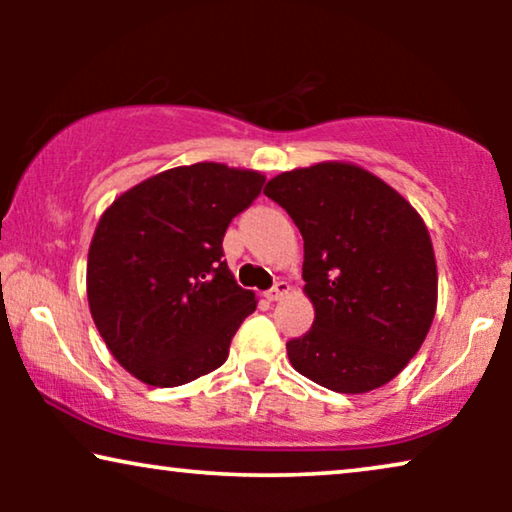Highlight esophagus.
Wrapping results in <instances>:
<instances>
[{"label": "esophagus", "instance_id": "34e87169", "mask_svg": "<svg viewBox=\"0 0 512 512\" xmlns=\"http://www.w3.org/2000/svg\"><path fill=\"white\" fill-rule=\"evenodd\" d=\"M286 293H289V284H286V282H277L268 293H265V298H268L270 303H275V300L286 296Z\"/></svg>", "mask_w": 512, "mask_h": 512}]
</instances>
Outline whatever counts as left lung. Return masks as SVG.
Listing matches in <instances>:
<instances>
[{
	"mask_svg": "<svg viewBox=\"0 0 512 512\" xmlns=\"http://www.w3.org/2000/svg\"><path fill=\"white\" fill-rule=\"evenodd\" d=\"M263 193L305 242L314 321L286 342L291 366L340 394L394 380L436 314V256L424 221L394 188L347 163L284 172Z\"/></svg>",
	"mask_w": 512,
	"mask_h": 512,
	"instance_id": "left-lung-1",
	"label": "left lung"
}]
</instances>
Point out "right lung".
I'll list each match as a JSON object with an SVG mask.
<instances>
[{"mask_svg": "<svg viewBox=\"0 0 512 512\" xmlns=\"http://www.w3.org/2000/svg\"><path fill=\"white\" fill-rule=\"evenodd\" d=\"M265 184L251 170L195 163L160 172L114 200L88 251V303L121 366L179 387L228 359L256 310L223 261V235Z\"/></svg>", "mask_w": 512, "mask_h": 512, "instance_id": "1", "label": "right lung"}]
</instances>
